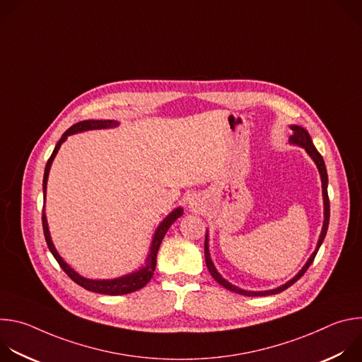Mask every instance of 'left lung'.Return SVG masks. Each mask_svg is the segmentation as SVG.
Returning <instances> with one entry per match:
<instances>
[{
  "mask_svg": "<svg viewBox=\"0 0 362 362\" xmlns=\"http://www.w3.org/2000/svg\"><path fill=\"white\" fill-rule=\"evenodd\" d=\"M293 134L289 137V141L292 144H298L300 147H303L306 150V153L309 154V156L313 158V160L315 162L318 170H320V175H321V180H322V196H324V225H322V232H321V236H320V240H318V245H317V249L314 250V253L309 256L308 262L303 265V268L298 272V275H295L291 281H288L285 285L276 288V289H271V291H262V292H252V291H245V289H240L232 284H229L226 279H223L221 276V274L216 271L212 259H211V255H209V245H208V233H206V239H204V261H206V267H208L211 275L215 278V281L218 284H221L223 288L232 291V292H236V293H240V295H245V296H265V295H274V293H279L282 291H285L286 288H289L291 285H293L298 279H300V276L308 271V268L311 267V264L314 262L315 256L320 250V246L322 245L324 242V238L327 235V230H328V223H329V197H328V175H327V168H325V163H324V159L320 154V151L315 148L314 143H313V139L311 136H309V133L303 129V127H299V126H291Z\"/></svg>",
  "mask_w": 362,
  "mask_h": 362,
  "instance_id": "1",
  "label": "left lung"
}]
</instances>
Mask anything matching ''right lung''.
<instances>
[{
  "label": "right lung",
  "mask_w": 362,
  "mask_h": 362,
  "mask_svg": "<svg viewBox=\"0 0 362 362\" xmlns=\"http://www.w3.org/2000/svg\"><path fill=\"white\" fill-rule=\"evenodd\" d=\"M119 123L115 122V120H84V122H80V123H76L73 124L63 136L62 139L59 140V143L56 144L54 150H53V154H51L47 165H45V170H44V179H42V192H44V199H45V190H47V179H48V173H49V168H51V163H53L56 154L60 148V146L63 144V141L67 139V136L70 134H74V133H80V132H86V130H97V129H109V127H116ZM183 215V209L182 208H177L175 209L169 216H166L163 219V222L159 225V228L156 229V232H154V236H153V240H151V245H150V250H148V255H147V259L144 262V267H141L139 271L130 274V275H126V276H122V278H116V279H87V278H83L81 275H78L74 269H71L64 261L63 257L59 255V252L56 250L53 242H51V236H49V232H48V225H47V218H45V214H44V209H42V230H44V236H45V242H47V246L49 249V252L53 253V256L56 257V261L59 262V265L62 267V269L80 286H83L84 289L87 291H91V292H97V293H105V295H126V293H130V292H134L137 289H141L153 276L154 274V269H156V256H158V250L160 247V243L166 235V232L169 230V228L172 226V223L180 218Z\"/></svg>",
  "instance_id": "obj_1"
}]
</instances>
